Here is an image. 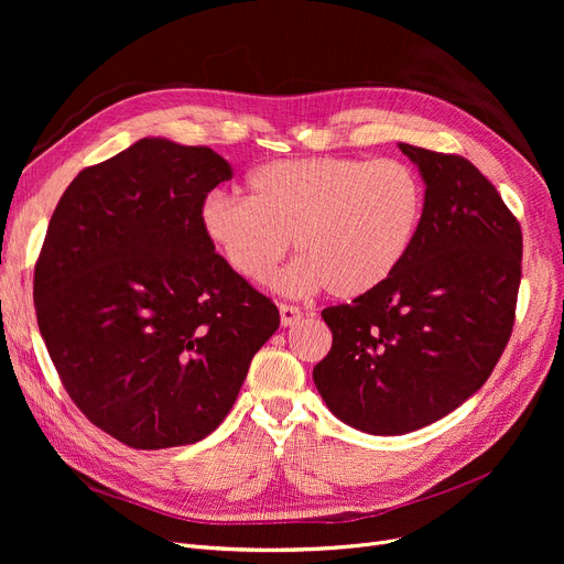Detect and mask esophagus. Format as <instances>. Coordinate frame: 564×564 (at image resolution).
Here are the masks:
<instances>
[{
  "label": "esophagus",
  "instance_id": "obj_1",
  "mask_svg": "<svg viewBox=\"0 0 564 564\" xmlns=\"http://www.w3.org/2000/svg\"><path fill=\"white\" fill-rule=\"evenodd\" d=\"M279 313H281V327H294V324H300L304 317L302 308L290 306V304H281Z\"/></svg>",
  "mask_w": 564,
  "mask_h": 564
}]
</instances>
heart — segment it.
Masks as SVG:
<instances>
[{
	"mask_svg": "<svg viewBox=\"0 0 564 564\" xmlns=\"http://www.w3.org/2000/svg\"><path fill=\"white\" fill-rule=\"evenodd\" d=\"M249 198L213 192L198 224L230 270L270 281L294 240L302 258L276 288L304 294L324 285L357 300L387 283L406 260L425 215V185L400 160L297 158L253 169Z\"/></svg>",
	"mask_w": 564,
	"mask_h": 564,
	"instance_id": "1",
	"label": "heart"
}]
</instances>
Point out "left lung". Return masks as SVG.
Masks as SVG:
<instances>
[{"label": "left lung", "mask_w": 564, "mask_h": 564, "mask_svg": "<svg viewBox=\"0 0 564 564\" xmlns=\"http://www.w3.org/2000/svg\"><path fill=\"white\" fill-rule=\"evenodd\" d=\"M425 183V215L400 270L322 311L334 343L313 368L332 413L368 434L421 430L464 404L506 349L523 237L487 177L459 155L398 143Z\"/></svg>", "instance_id": "obj_1"}]
</instances>
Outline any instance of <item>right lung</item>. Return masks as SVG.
Returning a JSON list of instances; mask_svg holds the SVG:
<instances>
[{
	"mask_svg": "<svg viewBox=\"0 0 564 564\" xmlns=\"http://www.w3.org/2000/svg\"><path fill=\"white\" fill-rule=\"evenodd\" d=\"M205 145L145 137L84 169L50 219L34 272L39 329L70 400L137 451L205 438L237 400L279 308L198 224L230 181Z\"/></svg>",
	"mask_w": 564,
	"mask_h": 564,
	"instance_id": "right-lung-1",
	"label": "right lung"
}]
</instances>
